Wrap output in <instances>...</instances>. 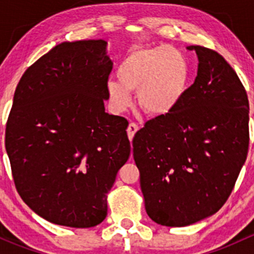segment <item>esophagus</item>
I'll list each match as a JSON object with an SVG mask.
<instances>
[{
    "label": "esophagus",
    "mask_w": 254,
    "mask_h": 254,
    "mask_svg": "<svg viewBox=\"0 0 254 254\" xmlns=\"http://www.w3.org/2000/svg\"><path fill=\"white\" fill-rule=\"evenodd\" d=\"M137 130H139V127H137V125L135 124V123H130L129 127H127V137H129L130 140L134 139V136H135V134H136Z\"/></svg>",
    "instance_id": "obj_1"
}]
</instances>
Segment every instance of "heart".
<instances>
[{
	"label": "heart",
	"mask_w": 254,
	"mask_h": 254,
	"mask_svg": "<svg viewBox=\"0 0 254 254\" xmlns=\"http://www.w3.org/2000/svg\"><path fill=\"white\" fill-rule=\"evenodd\" d=\"M118 77L106 83L109 104L115 113L132 106V91L137 89L139 106L153 117H165L178 108L190 82V67L177 49L161 45L135 48L118 67Z\"/></svg>",
	"instance_id": "obj_1"
}]
</instances>
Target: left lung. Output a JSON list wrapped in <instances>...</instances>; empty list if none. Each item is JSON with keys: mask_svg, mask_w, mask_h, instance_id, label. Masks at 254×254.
I'll list each match as a JSON object with an SVG mask.
<instances>
[{"mask_svg": "<svg viewBox=\"0 0 254 254\" xmlns=\"http://www.w3.org/2000/svg\"><path fill=\"white\" fill-rule=\"evenodd\" d=\"M198 73L178 108L148 120L132 140L146 212L183 227L226 203L247 158L250 104L237 73L216 51L190 45Z\"/></svg>", "mask_w": 254, "mask_h": 254, "instance_id": "obj_1", "label": "left lung"}]
</instances>
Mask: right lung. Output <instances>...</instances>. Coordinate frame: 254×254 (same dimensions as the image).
<instances>
[{"instance_id":"obj_1","label":"right lung","mask_w":254,"mask_h":254,"mask_svg":"<svg viewBox=\"0 0 254 254\" xmlns=\"http://www.w3.org/2000/svg\"><path fill=\"white\" fill-rule=\"evenodd\" d=\"M112 68L106 40L64 42L27 68L14 92L4 140L14 184L53 224H101L130 156L127 120L104 108Z\"/></svg>"}]
</instances>
